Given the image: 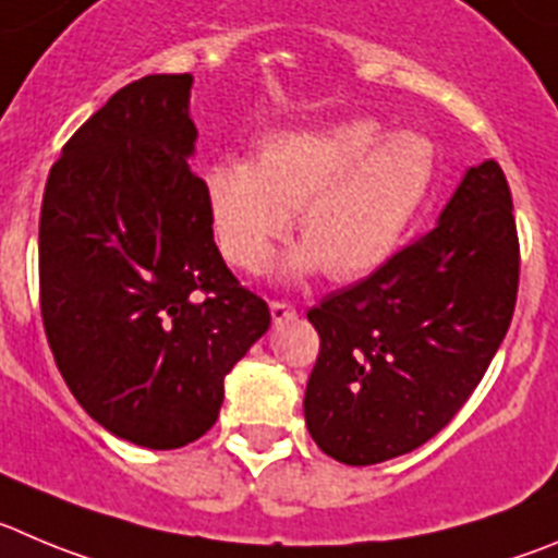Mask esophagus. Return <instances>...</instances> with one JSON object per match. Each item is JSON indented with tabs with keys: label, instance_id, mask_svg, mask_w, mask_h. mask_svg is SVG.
Segmentation results:
<instances>
[{
	"label": "esophagus",
	"instance_id": "obj_1",
	"mask_svg": "<svg viewBox=\"0 0 558 558\" xmlns=\"http://www.w3.org/2000/svg\"><path fill=\"white\" fill-rule=\"evenodd\" d=\"M269 311H272V319L278 322V325L280 322H289L296 316V305L286 303V300H272V303H269Z\"/></svg>",
	"mask_w": 558,
	"mask_h": 558
}]
</instances>
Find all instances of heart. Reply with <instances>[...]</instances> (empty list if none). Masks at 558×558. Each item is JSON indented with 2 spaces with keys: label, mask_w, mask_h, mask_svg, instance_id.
Here are the masks:
<instances>
[{
  "label": "heart",
  "mask_w": 558,
  "mask_h": 558,
  "mask_svg": "<svg viewBox=\"0 0 558 558\" xmlns=\"http://www.w3.org/2000/svg\"><path fill=\"white\" fill-rule=\"evenodd\" d=\"M435 173L424 137L390 134L372 118L278 134L258 161L222 159L206 173L211 228L242 272H264L291 228L303 244L291 272L368 275L402 242Z\"/></svg>",
  "instance_id": "b5f03b06"
}]
</instances>
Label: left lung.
<instances>
[{
    "instance_id": "1",
    "label": "left lung",
    "mask_w": 558,
    "mask_h": 558,
    "mask_svg": "<svg viewBox=\"0 0 558 558\" xmlns=\"http://www.w3.org/2000/svg\"><path fill=\"white\" fill-rule=\"evenodd\" d=\"M518 280L512 192L487 159L432 231L308 311L319 332L305 388L316 446L347 465H377L435 437L501 347Z\"/></svg>"
}]
</instances>
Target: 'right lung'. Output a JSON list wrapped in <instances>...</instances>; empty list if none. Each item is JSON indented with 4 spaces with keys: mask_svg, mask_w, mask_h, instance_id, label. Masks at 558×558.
Masks as SVG:
<instances>
[{
    "mask_svg": "<svg viewBox=\"0 0 558 558\" xmlns=\"http://www.w3.org/2000/svg\"><path fill=\"white\" fill-rule=\"evenodd\" d=\"M190 74L114 93L51 165L40 206V316L62 379L104 429L145 449L215 426L222 379L269 305L222 262L195 145Z\"/></svg>",
    "mask_w": 558,
    "mask_h": 558,
    "instance_id": "right-lung-1",
    "label": "right lung"
}]
</instances>
